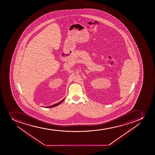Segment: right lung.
Returning <instances> with one entry per match:
<instances>
[{
	"label": "right lung",
	"mask_w": 155,
	"mask_h": 155,
	"mask_svg": "<svg viewBox=\"0 0 155 155\" xmlns=\"http://www.w3.org/2000/svg\"><path fill=\"white\" fill-rule=\"evenodd\" d=\"M64 99H63L62 101L59 102V103H57L56 104H53L52 106H49V107H56V106H58L59 104H61L62 102H63L64 101Z\"/></svg>",
	"instance_id": "add662e5"
}]
</instances>
